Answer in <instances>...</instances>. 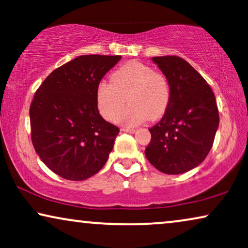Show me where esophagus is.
I'll list each match as a JSON object with an SVG mask.
<instances>
[{
  "instance_id": "1",
  "label": "esophagus",
  "mask_w": 248,
  "mask_h": 248,
  "mask_svg": "<svg viewBox=\"0 0 248 248\" xmlns=\"http://www.w3.org/2000/svg\"><path fill=\"white\" fill-rule=\"evenodd\" d=\"M122 131L127 132V133H134L135 132L134 128H128V127H122Z\"/></svg>"
}]
</instances>
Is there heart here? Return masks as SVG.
Wrapping results in <instances>:
<instances>
[{
  "mask_svg": "<svg viewBox=\"0 0 248 248\" xmlns=\"http://www.w3.org/2000/svg\"><path fill=\"white\" fill-rule=\"evenodd\" d=\"M171 96L170 82L164 73L141 62H128L115 70L110 82L103 81L97 89L100 113L115 121L126 100L130 104L117 121L126 126L157 120L165 114Z\"/></svg>",
  "mask_w": 248,
  "mask_h": 248,
  "instance_id": "1",
  "label": "heart"
}]
</instances>
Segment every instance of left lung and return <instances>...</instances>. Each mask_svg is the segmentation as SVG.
Returning a JSON list of instances; mask_svg holds the SVG:
<instances>
[{
    "instance_id": "1",
    "label": "left lung",
    "mask_w": 248,
    "mask_h": 248,
    "mask_svg": "<svg viewBox=\"0 0 248 248\" xmlns=\"http://www.w3.org/2000/svg\"><path fill=\"white\" fill-rule=\"evenodd\" d=\"M170 82L171 96L164 117L149 128L145 148L150 164L165 174L195 168L211 150L219 126L213 91L189 63L178 56L152 57Z\"/></svg>"
}]
</instances>
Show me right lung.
I'll use <instances>...</instances> for the list:
<instances>
[{
    "label": "right lung",
    "instance_id": "1",
    "mask_svg": "<svg viewBox=\"0 0 248 248\" xmlns=\"http://www.w3.org/2000/svg\"><path fill=\"white\" fill-rule=\"evenodd\" d=\"M120 55H82L54 70L30 105L33 148L61 177L83 181L97 174L120 128L101 117L97 89Z\"/></svg>",
    "mask_w": 248,
    "mask_h": 248
}]
</instances>
